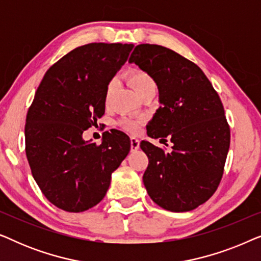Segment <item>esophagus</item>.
I'll return each instance as SVG.
<instances>
[{"label":"esophagus","mask_w":261,"mask_h":261,"mask_svg":"<svg viewBox=\"0 0 261 261\" xmlns=\"http://www.w3.org/2000/svg\"><path fill=\"white\" fill-rule=\"evenodd\" d=\"M139 146H140V140H139L138 138L132 137L130 138V149L132 151H137V149L139 148Z\"/></svg>","instance_id":"esophagus-1"}]
</instances>
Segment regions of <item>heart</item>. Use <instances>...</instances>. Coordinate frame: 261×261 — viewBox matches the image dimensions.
Listing matches in <instances>:
<instances>
[{"mask_svg":"<svg viewBox=\"0 0 261 261\" xmlns=\"http://www.w3.org/2000/svg\"><path fill=\"white\" fill-rule=\"evenodd\" d=\"M128 82H129L130 87L133 88L135 94L140 96L142 92L149 90V89H155V82L153 78L149 76L147 72L142 70H134L132 71L129 76H128ZM116 89V82L110 81L106 87L105 91V105L108 107L112 102L114 91ZM121 126H122L124 129L130 132V133H137L140 128V121L132 120V119H123L121 121Z\"/></svg>","mask_w":261,"mask_h":261,"instance_id":"1","label":"heart"}]
</instances>
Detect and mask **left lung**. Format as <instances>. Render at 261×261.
<instances>
[{
  "mask_svg": "<svg viewBox=\"0 0 261 261\" xmlns=\"http://www.w3.org/2000/svg\"><path fill=\"white\" fill-rule=\"evenodd\" d=\"M129 63L156 83L160 107L147 135L172 142L165 153L149 141L142 180L149 197L174 213L190 212L208 201L219 187L230 145L229 124L220 96L195 63L159 45L135 46Z\"/></svg>",
  "mask_w": 261,
  "mask_h": 261,
  "instance_id": "obj_1",
  "label": "left lung"
}]
</instances>
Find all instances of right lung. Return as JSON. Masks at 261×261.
Returning a JSON list of instances; mask_svg holds the SVG:
<instances>
[{"mask_svg":"<svg viewBox=\"0 0 261 261\" xmlns=\"http://www.w3.org/2000/svg\"><path fill=\"white\" fill-rule=\"evenodd\" d=\"M132 48L80 46L53 64L37 89L24 126L26 155L41 192L59 209L81 213L101 202L112 173L129 153L123 132H105L99 145L84 141L83 132L105 114L107 84Z\"/></svg>","mask_w":261,"mask_h":261,"instance_id":"obj_1","label":"right lung"}]
</instances>
